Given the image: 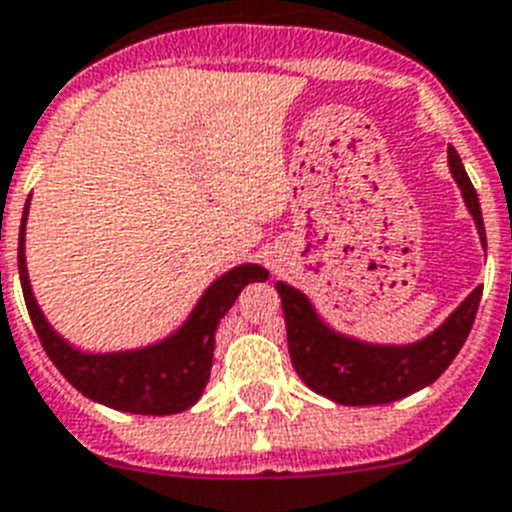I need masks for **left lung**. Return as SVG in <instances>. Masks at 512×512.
Here are the masks:
<instances>
[{"instance_id":"1","label":"left lung","mask_w":512,"mask_h":512,"mask_svg":"<svg viewBox=\"0 0 512 512\" xmlns=\"http://www.w3.org/2000/svg\"><path fill=\"white\" fill-rule=\"evenodd\" d=\"M448 167L459 182L466 208L474 216L479 237L487 247L477 190L453 146H448ZM275 288L281 293L293 368L311 391L345 407L397 402L420 391L422 386L433 384L459 355L482 299V286H477L433 335L415 345L394 348V345H366L337 335L317 317L304 293L286 283H275Z\"/></svg>"}]
</instances>
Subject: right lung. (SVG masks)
<instances>
[{"instance_id":"obj_1","label":"right lung","mask_w":512,"mask_h":512,"mask_svg":"<svg viewBox=\"0 0 512 512\" xmlns=\"http://www.w3.org/2000/svg\"><path fill=\"white\" fill-rule=\"evenodd\" d=\"M25 219H28V206L22 211L20 244H17L22 296H25L35 335L53 366L64 373V379L74 389L82 391L84 397L113 410L133 412V415H175L193 407L211 376L216 327L221 317L231 309L247 283L268 281V270L260 265H239L221 275L219 281L203 293V299L198 301L180 332L159 345L128 350V353L87 355L61 340L35 304L28 268H25Z\"/></svg>"}]
</instances>
